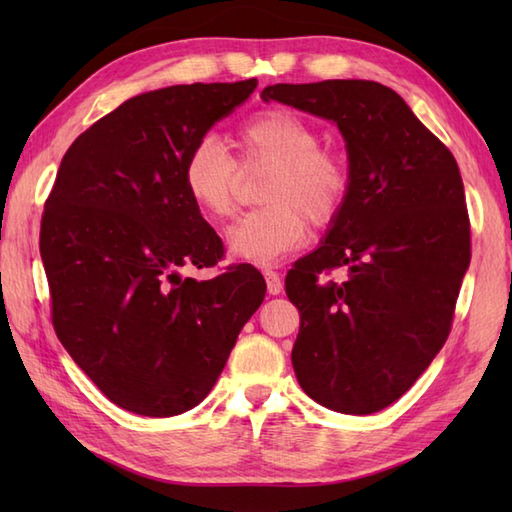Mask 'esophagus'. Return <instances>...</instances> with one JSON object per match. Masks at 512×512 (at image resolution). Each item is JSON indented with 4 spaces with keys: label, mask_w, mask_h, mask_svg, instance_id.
I'll use <instances>...</instances> for the list:
<instances>
[{
    "label": "esophagus",
    "mask_w": 512,
    "mask_h": 512,
    "mask_svg": "<svg viewBox=\"0 0 512 512\" xmlns=\"http://www.w3.org/2000/svg\"><path fill=\"white\" fill-rule=\"evenodd\" d=\"M264 277H266V286H268L270 295H279V292L284 290V284H281V277H279L277 270L266 268V270H264Z\"/></svg>",
    "instance_id": "esophagus-1"
}]
</instances>
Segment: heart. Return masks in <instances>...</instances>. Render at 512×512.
<instances>
[{"instance_id":"1","label":"heart","mask_w":512,"mask_h":512,"mask_svg":"<svg viewBox=\"0 0 512 512\" xmlns=\"http://www.w3.org/2000/svg\"><path fill=\"white\" fill-rule=\"evenodd\" d=\"M233 145L239 167H268L262 187L264 209L250 211L228 228L233 257L250 264H273L308 239V220L317 226L341 213L350 193V167L319 134L288 110L259 112L237 127ZM182 184L189 200L213 220L233 215L239 169L215 138L195 143L182 162Z\"/></svg>"}]
</instances>
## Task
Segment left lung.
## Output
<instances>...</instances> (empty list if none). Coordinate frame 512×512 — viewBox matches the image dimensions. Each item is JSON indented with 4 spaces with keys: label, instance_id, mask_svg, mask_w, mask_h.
<instances>
[{
    "label": "left lung",
    "instance_id": "left-lung-1",
    "mask_svg": "<svg viewBox=\"0 0 512 512\" xmlns=\"http://www.w3.org/2000/svg\"><path fill=\"white\" fill-rule=\"evenodd\" d=\"M262 99L332 121L345 138L350 193L321 246L286 275V295L301 314V389L367 416L405 394L451 332L471 262L458 162L376 81L277 83ZM336 267L344 277L330 280Z\"/></svg>",
    "mask_w": 512,
    "mask_h": 512
}]
</instances>
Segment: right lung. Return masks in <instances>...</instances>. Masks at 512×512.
<instances>
[{"mask_svg":"<svg viewBox=\"0 0 512 512\" xmlns=\"http://www.w3.org/2000/svg\"><path fill=\"white\" fill-rule=\"evenodd\" d=\"M257 79L138 94L65 151L41 217L52 325L114 405L149 418L193 409L222 374L266 281L250 264L198 281L222 239L182 184L189 149Z\"/></svg>","mask_w":512,"mask_h":512,"instance_id":"add662e5","label":"right lung"}]
</instances>
